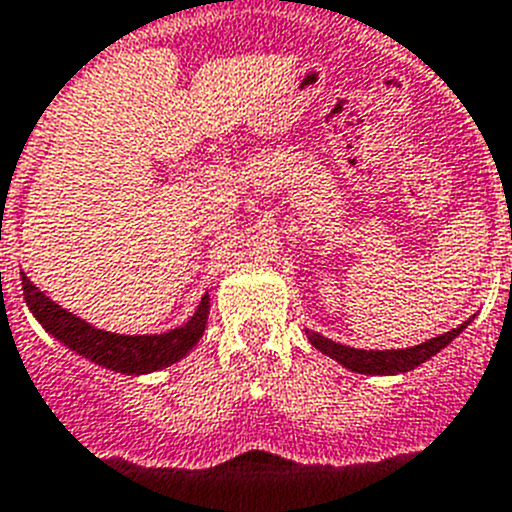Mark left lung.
<instances>
[{"instance_id": "obj_1", "label": "left lung", "mask_w": 512, "mask_h": 512, "mask_svg": "<svg viewBox=\"0 0 512 512\" xmlns=\"http://www.w3.org/2000/svg\"><path fill=\"white\" fill-rule=\"evenodd\" d=\"M474 319V316H472ZM472 319L459 324L457 329L446 331V334L434 336V339H428V342L416 344V347L408 349H354V347H344V344H336L326 336L316 334V331H308L306 336L311 347L319 349L321 354L331 357L334 362H339L347 370L359 372V375H403V372L416 370L418 365H423L426 359H431L434 354H439L446 344H451L472 324Z\"/></svg>"}]
</instances>
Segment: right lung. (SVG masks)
<instances>
[{
  "instance_id": "1",
  "label": "right lung",
  "mask_w": 512,
  "mask_h": 512,
  "mask_svg": "<svg viewBox=\"0 0 512 512\" xmlns=\"http://www.w3.org/2000/svg\"><path fill=\"white\" fill-rule=\"evenodd\" d=\"M20 275L25 303L53 339H58L78 357H86L94 365L122 372V375H150L168 365H176L178 359L186 357L199 344L206 321H209L211 303L209 290H206L199 308L178 329L163 331V334H114V331L96 329L81 316L61 308L55 301H50L43 290H38V285L25 273Z\"/></svg>"
}]
</instances>
